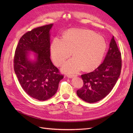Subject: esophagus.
Returning a JSON list of instances; mask_svg holds the SVG:
<instances>
[{"label": "esophagus", "mask_w": 133, "mask_h": 133, "mask_svg": "<svg viewBox=\"0 0 133 133\" xmlns=\"http://www.w3.org/2000/svg\"><path fill=\"white\" fill-rule=\"evenodd\" d=\"M67 76H68V78H72L74 77L75 75H68Z\"/></svg>", "instance_id": "esophagus-1"}]
</instances>
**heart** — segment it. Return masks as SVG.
I'll return each instance as SVG.
<instances>
[{
  "label": "heart",
  "mask_w": 133,
  "mask_h": 133,
  "mask_svg": "<svg viewBox=\"0 0 133 133\" xmlns=\"http://www.w3.org/2000/svg\"><path fill=\"white\" fill-rule=\"evenodd\" d=\"M107 47L105 39L90 30L70 29L63 39L55 38L51 45L52 59L60 66L70 57L73 58L64 64L66 73H75L82 68L85 71L93 70L101 63Z\"/></svg>",
  "instance_id": "heart-1"
}]
</instances>
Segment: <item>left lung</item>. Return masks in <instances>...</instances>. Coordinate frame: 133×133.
Listing matches in <instances>:
<instances>
[{
    "label": "left lung",
    "mask_w": 133,
    "mask_h": 133,
    "mask_svg": "<svg viewBox=\"0 0 133 133\" xmlns=\"http://www.w3.org/2000/svg\"><path fill=\"white\" fill-rule=\"evenodd\" d=\"M121 69V53L112 37L103 63L93 71L81 75L84 84L81 89L76 91V94L89 103L103 99L115 85Z\"/></svg>",
    "instance_id": "8db88e82"
}]
</instances>
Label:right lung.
Segmentation results:
<instances>
[{
    "instance_id": "add662e5",
    "label": "right lung",
    "mask_w": 133,
    "mask_h": 133,
    "mask_svg": "<svg viewBox=\"0 0 133 133\" xmlns=\"http://www.w3.org/2000/svg\"><path fill=\"white\" fill-rule=\"evenodd\" d=\"M53 24L34 28L20 39L14 58V69L23 90L31 97L44 101L57 92L63 75L52 63L49 31ZM36 53V60L27 58L29 51Z\"/></svg>"
}]
</instances>
